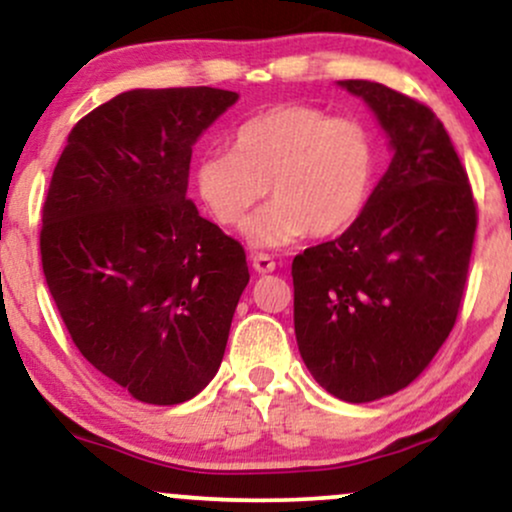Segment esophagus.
Here are the masks:
<instances>
[{"label": "esophagus", "instance_id": "1", "mask_svg": "<svg viewBox=\"0 0 512 512\" xmlns=\"http://www.w3.org/2000/svg\"><path fill=\"white\" fill-rule=\"evenodd\" d=\"M252 267H255L257 274H269L276 269V262L272 255H264V252H257V255H252Z\"/></svg>", "mask_w": 512, "mask_h": 512}]
</instances>
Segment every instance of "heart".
Here are the masks:
<instances>
[{
	"label": "heart",
	"mask_w": 512,
	"mask_h": 512,
	"mask_svg": "<svg viewBox=\"0 0 512 512\" xmlns=\"http://www.w3.org/2000/svg\"><path fill=\"white\" fill-rule=\"evenodd\" d=\"M378 173L373 132L354 117L286 103L248 117L233 134V151L197 158L195 190L211 219L240 228L252 207L274 199L248 226L262 248L305 236L346 231L366 209Z\"/></svg>",
	"instance_id": "obj_1"
}]
</instances>
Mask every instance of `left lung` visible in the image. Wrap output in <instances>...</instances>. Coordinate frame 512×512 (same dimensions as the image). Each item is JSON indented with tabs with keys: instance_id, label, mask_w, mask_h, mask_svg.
<instances>
[{
	"instance_id": "8db88e82",
	"label": "left lung",
	"mask_w": 512,
	"mask_h": 512,
	"mask_svg": "<svg viewBox=\"0 0 512 512\" xmlns=\"http://www.w3.org/2000/svg\"><path fill=\"white\" fill-rule=\"evenodd\" d=\"M339 86L373 108L395 156L342 236L293 257V325L317 383L361 404L419 378L455 327L477 202L426 103L375 81Z\"/></svg>"
}]
</instances>
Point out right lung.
<instances>
[{"label": "right lung", "instance_id": "right-lung-1", "mask_svg": "<svg viewBox=\"0 0 512 512\" xmlns=\"http://www.w3.org/2000/svg\"><path fill=\"white\" fill-rule=\"evenodd\" d=\"M238 93L134 88L81 117L43 204L40 260L76 349L146 404L202 392L250 281L187 199L192 144Z\"/></svg>", "mask_w": 512, "mask_h": 512}]
</instances>
